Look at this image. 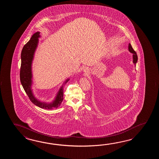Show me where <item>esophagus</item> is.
<instances>
[{"mask_svg":"<svg viewBox=\"0 0 159 159\" xmlns=\"http://www.w3.org/2000/svg\"><path fill=\"white\" fill-rule=\"evenodd\" d=\"M82 70H84V72H88V71H89V69L88 67H86V66H83V68H82Z\"/></svg>","mask_w":159,"mask_h":159,"instance_id":"obj_1","label":"esophagus"}]
</instances>
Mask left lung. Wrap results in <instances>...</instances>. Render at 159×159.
Segmentation results:
<instances>
[{"mask_svg": "<svg viewBox=\"0 0 159 159\" xmlns=\"http://www.w3.org/2000/svg\"><path fill=\"white\" fill-rule=\"evenodd\" d=\"M129 51L133 54V63L135 65H136V64L138 61V56H137L136 52L133 49L132 46L130 43L129 45Z\"/></svg>", "mask_w": 159, "mask_h": 159, "instance_id": "8db88e82", "label": "left lung"}]
</instances>
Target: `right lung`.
Listing matches in <instances>:
<instances>
[{
	"instance_id": "1",
	"label": "right lung",
	"mask_w": 159,
	"mask_h": 159,
	"mask_svg": "<svg viewBox=\"0 0 159 159\" xmlns=\"http://www.w3.org/2000/svg\"><path fill=\"white\" fill-rule=\"evenodd\" d=\"M40 32H37L32 36L30 41L24 46L21 53V67L20 72V79L21 84L28 97L34 105L42 108L52 110L57 108L63 101L64 95V85L67 82L69 79L68 78L65 81L59 91H58L55 99L50 103L42 102L39 101L34 97L32 90V64L34 60V54L39 43V38L40 37Z\"/></svg>"
}]
</instances>
